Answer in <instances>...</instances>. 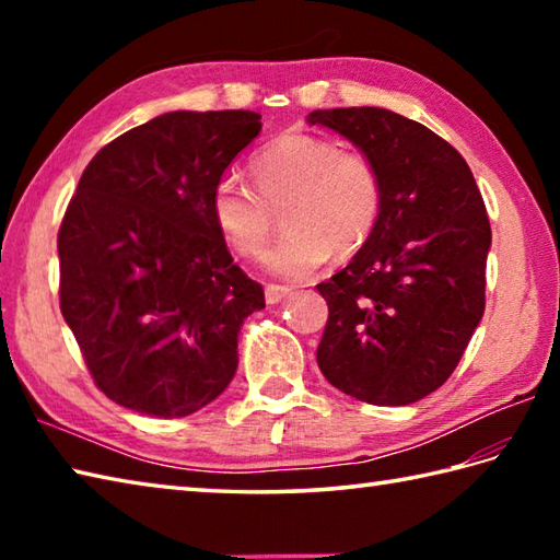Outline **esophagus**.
Masks as SVG:
<instances>
[{
  "label": "esophagus",
  "mask_w": 560,
  "mask_h": 560,
  "mask_svg": "<svg viewBox=\"0 0 560 560\" xmlns=\"http://www.w3.org/2000/svg\"><path fill=\"white\" fill-rule=\"evenodd\" d=\"M291 295V289H287V287H267V291H265V299H267V305H279L283 299H289Z\"/></svg>",
  "instance_id": "34e87169"
}]
</instances>
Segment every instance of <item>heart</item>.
Wrapping results in <instances>:
<instances>
[{
	"label": "heart",
	"mask_w": 560,
	"mask_h": 560,
	"mask_svg": "<svg viewBox=\"0 0 560 560\" xmlns=\"http://www.w3.org/2000/svg\"><path fill=\"white\" fill-rule=\"evenodd\" d=\"M247 173L258 195L231 177L219 180L209 199L211 221L235 255L257 259L273 229L271 209L281 207L287 231L265 255L271 277L311 279L331 253L353 255L375 229L383 183L365 153L293 132L257 149Z\"/></svg>",
	"instance_id": "b5f03b06"
}]
</instances>
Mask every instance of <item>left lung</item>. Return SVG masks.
<instances>
[{"label": "left lung", "instance_id": "left-lung-1", "mask_svg": "<svg viewBox=\"0 0 560 560\" xmlns=\"http://www.w3.org/2000/svg\"><path fill=\"white\" fill-rule=\"evenodd\" d=\"M375 163L383 205L347 267L317 291L329 319L317 365L331 385L377 407H407L455 371L486 305L491 223L455 147L385 108L313 110Z\"/></svg>", "mask_w": 560, "mask_h": 560}]
</instances>
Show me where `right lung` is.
Wrapping results in <instances>:
<instances>
[{"label": "right lung", "mask_w": 560, "mask_h": 560, "mask_svg": "<svg viewBox=\"0 0 560 560\" xmlns=\"http://www.w3.org/2000/svg\"><path fill=\"white\" fill-rule=\"evenodd\" d=\"M249 110H175L103 147L71 197L59 307L105 397L183 419L237 371V335L265 291L233 265L211 189L259 135Z\"/></svg>", "instance_id": "add662e5"}]
</instances>
